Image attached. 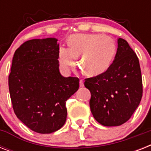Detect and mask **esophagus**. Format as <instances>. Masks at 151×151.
Masks as SVG:
<instances>
[{
  "mask_svg": "<svg viewBox=\"0 0 151 151\" xmlns=\"http://www.w3.org/2000/svg\"><path fill=\"white\" fill-rule=\"evenodd\" d=\"M80 87H84V81L81 79L80 80Z\"/></svg>",
  "mask_w": 151,
  "mask_h": 151,
  "instance_id": "1",
  "label": "esophagus"
}]
</instances>
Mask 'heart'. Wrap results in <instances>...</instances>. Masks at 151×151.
Here are the masks:
<instances>
[{"instance_id": "1", "label": "heart", "mask_w": 151, "mask_h": 151, "mask_svg": "<svg viewBox=\"0 0 151 151\" xmlns=\"http://www.w3.org/2000/svg\"><path fill=\"white\" fill-rule=\"evenodd\" d=\"M115 54L114 41L102 34L72 35L70 47L61 46L58 52L59 65L64 72H70L80 56V65L89 76L105 72L114 61Z\"/></svg>"}]
</instances>
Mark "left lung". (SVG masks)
<instances>
[{
  "mask_svg": "<svg viewBox=\"0 0 151 151\" xmlns=\"http://www.w3.org/2000/svg\"><path fill=\"white\" fill-rule=\"evenodd\" d=\"M91 92L90 109L104 126L124 124L138 107L143 96L139 62L125 40L117 39V50L110 67L103 73L85 79Z\"/></svg>",
  "mask_w": 151,
  "mask_h": 151,
  "instance_id": "obj_1",
  "label": "left lung"
}]
</instances>
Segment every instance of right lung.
<instances>
[{
  "instance_id": "right-lung-1",
  "label": "right lung",
  "mask_w": 151,
  "mask_h": 151,
  "mask_svg": "<svg viewBox=\"0 0 151 151\" xmlns=\"http://www.w3.org/2000/svg\"><path fill=\"white\" fill-rule=\"evenodd\" d=\"M57 39H33L15 52L8 77L12 107L32 131L48 134L66 120V102L79 88V79L59 72Z\"/></svg>"
}]
</instances>
